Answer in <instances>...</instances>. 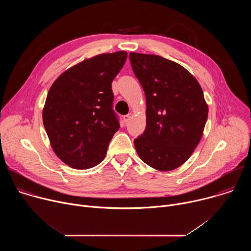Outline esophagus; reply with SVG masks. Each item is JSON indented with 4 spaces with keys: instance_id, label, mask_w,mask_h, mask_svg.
I'll use <instances>...</instances> for the list:
<instances>
[{
    "instance_id": "obj_1",
    "label": "esophagus",
    "mask_w": 251,
    "mask_h": 251,
    "mask_svg": "<svg viewBox=\"0 0 251 251\" xmlns=\"http://www.w3.org/2000/svg\"><path fill=\"white\" fill-rule=\"evenodd\" d=\"M132 117V114L130 113V114H127V115H124L123 116V120H124V122H128L129 120H130V118Z\"/></svg>"
}]
</instances>
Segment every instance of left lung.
Returning <instances> with one entry per match:
<instances>
[{
  "label": "left lung",
  "instance_id": "left-lung-1",
  "mask_svg": "<svg viewBox=\"0 0 251 251\" xmlns=\"http://www.w3.org/2000/svg\"><path fill=\"white\" fill-rule=\"evenodd\" d=\"M131 66L146 96V129L134 140L143 162L172 171L193 154L202 136L207 105L197 79L178 63L130 52Z\"/></svg>",
  "mask_w": 251,
  "mask_h": 251
}]
</instances>
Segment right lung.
<instances>
[{
	"instance_id": "obj_1",
	"label": "right lung",
	"mask_w": 251,
	"mask_h": 251,
	"mask_svg": "<svg viewBox=\"0 0 251 251\" xmlns=\"http://www.w3.org/2000/svg\"><path fill=\"white\" fill-rule=\"evenodd\" d=\"M127 52L99 54L67 69L51 85L43 121L56 156L74 169H89L104 158L120 128L113 110V79Z\"/></svg>"
}]
</instances>
